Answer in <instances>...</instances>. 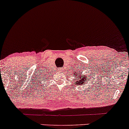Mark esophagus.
<instances>
[{
  "instance_id": "obj_1",
  "label": "esophagus",
  "mask_w": 129,
  "mask_h": 129,
  "mask_svg": "<svg viewBox=\"0 0 129 129\" xmlns=\"http://www.w3.org/2000/svg\"><path fill=\"white\" fill-rule=\"evenodd\" d=\"M63 71V69L62 68H60L58 69V71L59 72H62Z\"/></svg>"
}]
</instances>
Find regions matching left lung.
Wrapping results in <instances>:
<instances>
[{
  "label": "left lung",
  "mask_w": 129,
  "mask_h": 129,
  "mask_svg": "<svg viewBox=\"0 0 129 129\" xmlns=\"http://www.w3.org/2000/svg\"><path fill=\"white\" fill-rule=\"evenodd\" d=\"M81 69L79 68V70L76 71L75 72H74V77H75V85L77 86H84L85 84H86L88 81L90 80V78L89 77V76H88L87 75H85L83 74V70H80ZM89 73V72H88Z\"/></svg>",
  "instance_id": "obj_1"
}]
</instances>
